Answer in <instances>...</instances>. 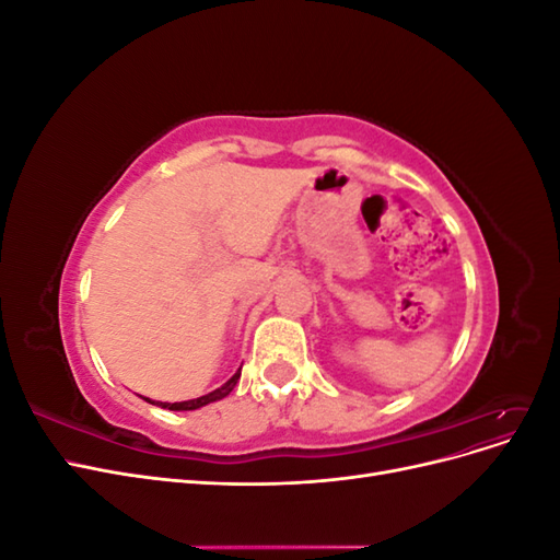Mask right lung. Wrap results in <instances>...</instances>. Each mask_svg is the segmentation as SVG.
<instances>
[{
	"mask_svg": "<svg viewBox=\"0 0 560 560\" xmlns=\"http://www.w3.org/2000/svg\"><path fill=\"white\" fill-rule=\"evenodd\" d=\"M238 378H241V369L235 371V374L222 385V387H217V389H212V393H208V395H202V397H198V399H189V401H175V404H171V401H151V399H147L149 404H156V406H161V409H171V411H196V409H200V406H206V404H212V401H217V399H224L231 389L235 387V383H238Z\"/></svg>",
	"mask_w": 560,
	"mask_h": 560,
	"instance_id": "obj_1",
	"label": "right lung"
}]
</instances>
